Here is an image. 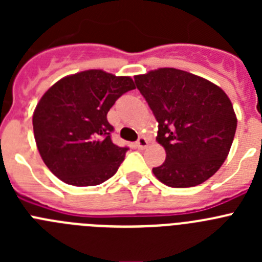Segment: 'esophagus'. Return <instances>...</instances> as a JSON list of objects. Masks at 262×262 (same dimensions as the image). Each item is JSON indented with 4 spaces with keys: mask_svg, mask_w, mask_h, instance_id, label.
<instances>
[{
    "mask_svg": "<svg viewBox=\"0 0 262 262\" xmlns=\"http://www.w3.org/2000/svg\"><path fill=\"white\" fill-rule=\"evenodd\" d=\"M135 145L139 148V149H143V148H145L148 145V140L144 138V136H140V138L138 139V142L135 143Z\"/></svg>",
    "mask_w": 262,
    "mask_h": 262,
    "instance_id": "esophagus-1",
    "label": "esophagus"
}]
</instances>
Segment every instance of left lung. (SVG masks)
Masks as SVG:
<instances>
[{
    "label": "left lung",
    "instance_id": "8db88e82",
    "mask_svg": "<svg viewBox=\"0 0 262 262\" xmlns=\"http://www.w3.org/2000/svg\"><path fill=\"white\" fill-rule=\"evenodd\" d=\"M135 84L159 122L156 140L165 148L152 169L170 187H191L217 172L236 133L230 98L217 85L189 72L159 68L135 76Z\"/></svg>",
    "mask_w": 262,
    "mask_h": 262
}]
</instances>
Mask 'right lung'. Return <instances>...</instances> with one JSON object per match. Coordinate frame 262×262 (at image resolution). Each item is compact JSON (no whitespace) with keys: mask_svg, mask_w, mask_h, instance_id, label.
Segmentation results:
<instances>
[{"mask_svg":"<svg viewBox=\"0 0 262 262\" xmlns=\"http://www.w3.org/2000/svg\"><path fill=\"white\" fill-rule=\"evenodd\" d=\"M135 89L131 77L90 69L67 76L43 94L32 115L36 147L51 172L73 186H96L117 173L127 147L111 142L107 113Z\"/></svg>","mask_w":262,"mask_h":262,"instance_id":"obj_1","label":"right lung"}]
</instances>
